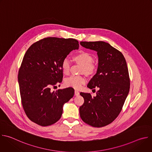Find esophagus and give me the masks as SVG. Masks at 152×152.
<instances>
[{
	"mask_svg": "<svg viewBox=\"0 0 152 152\" xmlns=\"http://www.w3.org/2000/svg\"><path fill=\"white\" fill-rule=\"evenodd\" d=\"M75 96H79V92L78 91H77V90H75Z\"/></svg>",
	"mask_w": 152,
	"mask_h": 152,
	"instance_id": "obj_1",
	"label": "esophagus"
}]
</instances>
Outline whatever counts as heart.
<instances>
[{"label":"heart","mask_w":152,"mask_h":152,"mask_svg":"<svg viewBox=\"0 0 152 152\" xmlns=\"http://www.w3.org/2000/svg\"><path fill=\"white\" fill-rule=\"evenodd\" d=\"M75 61L82 65L81 72L85 73L88 75L94 74L97 70V65L93 62L94 60L93 56L86 52H80L74 56ZM61 69L62 72L65 75H67L70 72L71 63L68 58H64L61 62ZM86 79L83 76L72 75L65 80V84L67 86H70L76 89L80 88L82 85L85 83Z\"/></svg>","instance_id":"b5f03b06"}]
</instances>
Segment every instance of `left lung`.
Masks as SVG:
<instances>
[{
    "mask_svg": "<svg viewBox=\"0 0 152 152\" xmlns=\"http://www.w3.org/2000/svg\"><path fill=\"white\" fill-rule=\"evenodd\" d=\"M83 47L96 50L99 56L97 73L87 86L99 88L96 96L80 93L84 99L79 107L82 121L93 127L111 123L120 113L130 89L126 59L121 52L104 41H81ZM95 90V89H94Z\"/></svg>",
    "mask_w": 152,
    "mask_h": 152,
    "instance_id": "left-lung-1",
    "label": "left lung"
}]
</instances>
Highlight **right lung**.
<instances>
[{"mask_svg":"<svg viewBox=\"0 0 152 152\" xmlns=\"http://www.w3.org/2000/svg\"><path fill=\"white\" fill-rule=\"evenodd\" d=\"M73 38L48 37L32 44L24 55L18 81L24 111L32 122L48 126L61 117L63 104L74 96L67 88L52 91L62 80L61 62L71 51L78 49Z\"/></svg>","mask_w":152,"mask_h":152,"instance_id":"add662e5","label":"right lung"}]
</instances>
